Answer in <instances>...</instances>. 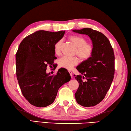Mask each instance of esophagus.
Instances as JSON below:
<instances>
[{"label":"esophagus","instance_id":"obj_1","mask_svg":"<svg viewBox=\"0 0 131 131\" xmlns=\"http://www.w3.org/2000/svg\"><path fill=\"white\" fill-rule=\"evenodd\" d=\"M69 73H70V76H71V78H73V77H72V71H70V70H69Z\"/></svg>","mask_w":131,"mask_h":131}]
</instances>
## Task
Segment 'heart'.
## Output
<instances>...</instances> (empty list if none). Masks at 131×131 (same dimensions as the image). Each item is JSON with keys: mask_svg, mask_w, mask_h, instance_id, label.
<instances>
[{"mask_svg": "<svg viewBox=\"0 0 131 131\" xmlns=\"http://www.w3.org/2000/svg\"><path fill=\"white\" fill-rule=\"evenodd\" d=\"M68 39L76 47L75 55H77L81 61H84L91 58L93 51V46L91 43L87 42L84 38L78 35H71L69 36ZM62 45L63 42L61 40H59L55 43L54 45L55 55H60ZM78 62L79 60L76 57L68 58L65 56L59 60L58 65L61 68L71 70L78 65Z\"/></svg>", "mask_w": 131, "mask_h": 131, "instance_id": "heart-1", "label": "heart"}]
</instances>
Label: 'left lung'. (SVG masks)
<instances>
[{
  "instance_id": "1",
  "label": "left lung",
  "mask_w": 131,
  "mask_h": 131,
  "mask_svg": "<svg viewBox=\"0 0 131 131\" xmlns=\"http://www.w3.org/2000/svg\"><path fill=\"white\" fill-rule=\"evenodd\" d=\"M88 35L92 40L93 53L76 69L82 75L75 77L79 87L75 94L77 102L83 107L97 105L105 98L115 74V55L109 40L102 33L91 28L73 30ZM85 78L86 82L82 79Z\"/></svg>"
}]
</instances>
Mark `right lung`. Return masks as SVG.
<instances>
[{
	"label": "right lung",
	"mask_w": 131,
	"mask_h": 131,
	"mask_svg": "<svg viewBox=\"0 0 131 131\" xmlns=\"http://www.w3.org/2000/svg\"><path fill=\"white\" fill-rule=\"evenodd\" d=\"M65 31L39 30L28 35L20 43L16 52V74L22 94L32 105L45 107L52 104L59 88L71 79L69 73L59 70L56 75L46 72L53 66L54 45Z\"/></svg>",
	"instance_id": "right-lung-1"
}]
</instances>
